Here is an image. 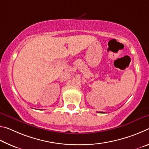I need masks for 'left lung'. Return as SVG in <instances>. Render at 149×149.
I'll list each match as a JSON object with an SVG mask.
<instances>
[{
    "instance_id": "1",
    "label": "left lung",
    "mask_w": 149,
    "mask_h": 149,
    "mask_svg": "<svg viewBox=\"0 0 149 149\" xmlns=\"http://www.w3.org/2000/svg\"><path fill=\"white\" fill-rule=\"evenodd\" d=\"M100 113H103V112H100Z\"/></svg>"
}]
</instances>
